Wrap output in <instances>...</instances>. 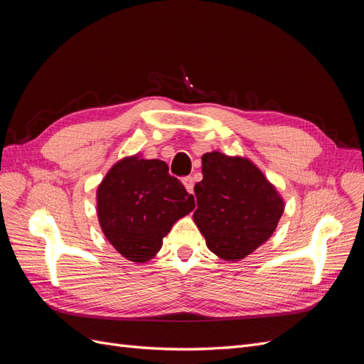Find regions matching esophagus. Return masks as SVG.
Instances as JSON below:
<instances>
[{
    "instance_id": "obj_1",
    "label": "esophagus",
    "mask_w": 364,
    "mask_h": 364,
    "mask_svg": "<svg viewBox=\"0 0 364 364\" xmlns=\"http://www.w3.org/2000/svg\"><path fill=\"white\" fill-rule=\"evenodd\" d=\"M183 185H185L186 191L193 193L194 191V178H193V176H186V178H183Z\"/></svg>"
}]
</instances>
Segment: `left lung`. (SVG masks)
Wrapping results in <instances>:
<instances>
[{
  "label": "left lung",
  "instance_id": "8db88e82",
  "mask_svg": "<svg viewBox=\"0 0 364 364\" xmlns=\"http://www.w3.org/2000/svg\"><path fill=\"white\" fill-rule=\"evenodd\" d=\"M202 173L203 179L194 186V222L215 255L228 261L243 259L274 232L284 202L245 158L205 153Z\"/></svg>",
  "mask_w": 364,
  "mask_h": 364
}]
</instances>
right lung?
Wrapping results in <instances>:
<instances>
[{"label": "right lung", "instance_id": "obj_1", "mask_svg": "<svg viewBox=\"0 0 364 364\" xmlns=\"http://www.w3.org/2000/svg\"><path fill=\"white\" fill-rule=\"evenodd\" d=\"M193 209V194L159 159L124 158L109 170L97 191L102 230L134 262L155 257L176 220Z\"/></svg>", "mask_w": 364, "mask_h": 364}]
</instances>
